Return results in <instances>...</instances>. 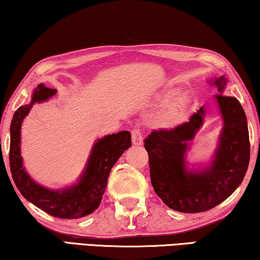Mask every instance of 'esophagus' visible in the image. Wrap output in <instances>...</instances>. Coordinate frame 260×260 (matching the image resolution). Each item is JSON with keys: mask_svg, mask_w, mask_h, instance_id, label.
<instances>
[{"mask_svg": "<svg viewBox=\"0 0 260 260\" xmlns=\"http://www.w3.org/2000/svg\"><path fill=\"white\" fill-rule=\"evenodd\" d=\"M132 142H133L135 146H141V144H142L143 136L140 128H134L132 131Z\"/></svg>", "mask_w": 260, "mask_h": 260, "instance_id": "esophagus-1", "label": "esophagus"}]
</instances>
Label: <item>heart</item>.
<instances>
[{"mask_svg": "<svg viewBox=\"0 0 260 260\" xmlns=\"http://www.w3.org/2000/svg\"><path fill=\"white\" fill-rule=\"evenodd\" d=\"M189 105V96L179 93L165 104L160 113V119L166 125L177 124L184 117Z\"/></svg>", "mask_w": 260, "mask_h": 260, "instance_id": "obj_1", "label": "heart"}]
</instances>
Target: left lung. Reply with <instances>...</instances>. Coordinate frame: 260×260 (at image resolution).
Masks as SVG:
<instances>
[{"label":"left lung","instance_id":"1","mask_svg":"<svg viewBox=\"0 0 260 260\" xmlns=\"http://www.w3.org/2000/svg\"><path fill=\"white\" fill-rule=\"evenodd\" d=\"M215 95L223 118L219 147L211 165L187 171L184 153L188 143L203 124L205 110L170 129L152 131L144 139L149 156L151 184L160 200L175 211L199 213L228 199L243 181L250 161V141L244 110L236 98L222 96L226 79L215 78Z\"/></svg>","mask_w":260,"mask_h":260}]
</instances>
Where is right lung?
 Instances as JSON below:
<instances>
[{"mask_svg": "<svg viewBox=\"0 0 260 260\" xmlns=\"http://www.w3.org/2000/svg\"><path fill=\"white\" fill-rule=\"evenodd\" d=\"M56 89L40 83L34 90L30 104L21 105L10 126V171L21 195L45 212L60 219H78L99 208L108 183L109 174L119 157L132 146L131 133L121 131L105 136L94 144L85 172L76 186L61 191H52L34 182L23 167L20 156V127L35 102L47 101Z\"/></svg>", "mask_w": 260, "mask_h": 260, "instance_id": "obj_1", "label": "right lung"}]
</instances>
